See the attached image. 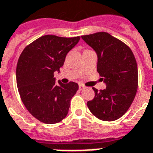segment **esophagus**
<instances>
[{"label":"esophagus","mask_w":153,"mask_h":153,"mask_svg":"<svg viewBox=\"0 0 153 153\" xmlns=\"http://www.w3.org/2000/svg\"><path fill=\"white\" fill-rule=\"evenodd\" d=\"M85 89H86V86H83V85H82V84L79 85V90H80V91H83Z\"/></svg>","instance_id":"34e87169"}]
</instances>
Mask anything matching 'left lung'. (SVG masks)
Segmentation results:
<instances>
[{
  "mask_svg": "<svg viewBox=\"0 0 153 153\" xmlns=\"http://www.w3.org/2000/svg\"><path fill=\"white\" fill-rule=\"evenodd\" d=\"M82 39L97 54V71L106 86L101 91L93 88L95 96L87 106L98 119L115 121L126 114L137 91L134 55L126 44L107 32L82 36Z\"/></svg>",
  "mask_w": 153,
  "mask_h": 153,
  "instance_id": "1",
  "label": "left lung"
}]
</instances>
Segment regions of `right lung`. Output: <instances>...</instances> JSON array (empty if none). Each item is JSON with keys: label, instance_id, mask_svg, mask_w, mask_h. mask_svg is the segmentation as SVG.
<instances>
[{"label": "right lung", "instance_id": "right-lung-1", "mask_svg": "<svg viewBox=\"0 0 153 153\" xmlns=\"http://www.w3.org/2000/svg\"><path fill=\"white\" fill-rule=\"evenodd\" d=\"M80 36L52 35L39 37L24 49L16 66V83L23 103L32 116L45 124L58 123L68 114L71 100L79 90L74 82H55L66 55Z\"/></svg>", "mask_w": 153, "mask_h": 153}]
</instances>
